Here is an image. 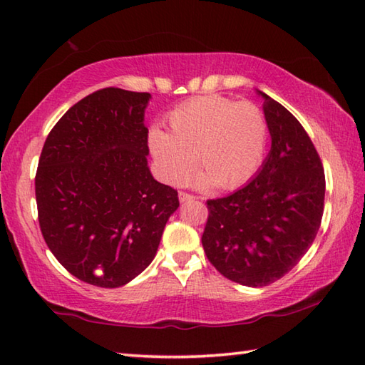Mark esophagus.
Wrapping results in <instances>:
<instances>
[{"instance_id":"1","label":"esophagus","mask_w":365,"mask_h":365,"mask_svg":"<svg viewBox=\"0 0 365 365\" xmlns=\"http://www.w3.org/2000/svg\"><path fill=\"white\" fill-rule=\"evenodd\" d=\"M192 199H195V196L188 195V192H185V191L178 192V200H180V202H187V200H192Z\"/></svg>"}]
</instances>
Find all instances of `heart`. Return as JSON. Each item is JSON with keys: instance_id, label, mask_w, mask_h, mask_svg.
I'll list each match as a JSON object with an SVG mask.
<instances>
[{"instance_id": "heart-1", "label": "heart", "mask_w": 365, "mask_h": 365, "mask_svg": "<svg viewBox=\"0 0 365 365\" xmlns=\"http://www.w3.org/2000/svg\"><path fill=\"white\" fill-rule=\"evenodd\" d=\"M170 133L149 131V150L163 182L182 185L197 165L200 187H242L259 169L267 144L263 113L250 102L221 96L188 100L170 111Z\"/></svg>"}]
</instances>
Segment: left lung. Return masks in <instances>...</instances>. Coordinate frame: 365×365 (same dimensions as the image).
Instances as JSON below:
<instances>
[{"label": "left lung", "instance_id": "obj_1", "mask_svg": "<svg viewBox=\"0 0 365 365\" xmlns=\"http://www.w3.org/2000/svg\"><path fill=\"white\" fill-rule=\"evenodd\" d=\"M257 94L269 153L243 188L207 200L202 235L212 265L246 287H265L297 265L320 229L324 202V173L311 138L281 103Z\"/></svg>", "mask_w": 365, "mask_h": 365}]
</instances>
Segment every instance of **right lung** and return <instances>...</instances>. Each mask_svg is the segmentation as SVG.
<instances>
[{"mask_svg":"<svg viewBox=\"0 0 365 365\" xmlns=\"http://www.w3.org/2000/svg\"><path fill=\"white\" fill-rule=\"evenodd\" d=\"M150 94L100 89L75 103L50 131L36 174L38 224L68 273L115 289L150 265L174 188L147 165L144 113Z\"/></svg>","mask_w":365,"mask_h":365,"instance_id":"1","label":"right lung"}]
</instances>
